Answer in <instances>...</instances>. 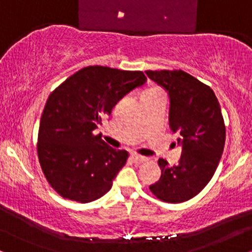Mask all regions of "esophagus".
<instances>
[{"mask_svg": "<svg viewBox=\"0 0 252 252\" xmlns=\"http://www.w3.org/2000/svg\"><path fill=\"white\" fill-rule=\"evenodd\" d=\"M130 158H131V161L134 163H143L144 161L147 160L146 158H143V156H141V155H137V154H131V156H130Z\"/></svg>", "mask_w": 252, "mask_h": 252, "instance_id": "esophagus-1", "label": "esophagus"}]
</instances>
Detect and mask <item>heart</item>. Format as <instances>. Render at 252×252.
I'll return each mask as SVG.
<instances>
[{
    "mask_svg": "<svg viewBox=\"0 0 252 252\" xmlns=\"http://www.w3.org/2000/svg\"><path fill=\"white\" fill-rule=\"evenodd\" d=\"M154 91H160V90H158V89H152V90H148V91H146V92H154Z\"/></svg>",
    "mask_w": 252,
    "mask_h": 252,
    "instance_id": "obj_1",
    "label": "heart"
}]
</instances>
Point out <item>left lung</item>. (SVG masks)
Returning a JSON list of instances; mask_svg holds the SVG:
<instances>
[{"instance_id":"8db88e82","label":"left lung","mask_w":252,"mask_h":252,"mask_svg":"<svg viewBox=\"0 0 252 252\" xmlns=\"http://www.w3.org/2000/svg\"><path fill=\"white\" fill-rule=\"evenodd\" d=\"M169 94V126L182 148L179 164L158 160L161 178L149 189L156 198L178 204L200 193L215 174L225 144L224 118L215 92L181 70L146 71Z\"/></svg>"}]
</instances>
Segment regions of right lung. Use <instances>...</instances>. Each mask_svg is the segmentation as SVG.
Listing matches in <instances>:
<instances>
[{"instance_id":"1","label":"right lung","mask_w":252,"mask_h":252,"mask_svg":"<svg viewBox=\"0 0 252 252\" xmlns=\"http://www.w3.org/2000/svg\"><path fill=\"white\" fill-rule=\"evenodd\" d=\"M147 77L142 71L88 66L48 97L40 120L37 158L46 180L63 199H99L126 163V150L114 149L94 130L120 99Z\"/></svg>"}]
</instances>
